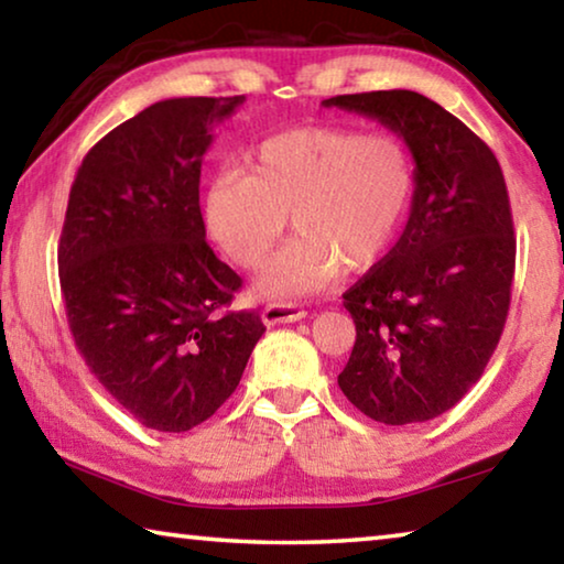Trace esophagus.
I'll return each instance as SVG.
<instances>
[{"instance_id": "esophagus-1", "label": "esophagus", "mask_w": 564, "mask_h": 564, "mask_svg": "<svg viewBox=\"0 0 564 564\" xmlns=\"http://www.w3.org/2000/svg\"><path fill=\"white\" fill-rule=\"evenodd\" d=\"M263 324L265 326H279V324H293V321L306 318V311L296 303H268L263 308Z\"/></svg>"}]
</instances>
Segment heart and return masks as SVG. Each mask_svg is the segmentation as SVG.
Here are the masks:
<instances>
[{"mask_svg": "<svg viewBox=\"0 0 564 564\" xmlns=\"http://www.w3.org/2000/svg\"><path fill=\"white\" fill-rule=\"evenodd\" d=\"M414 195V165L391 135L301 128L263 140L243 167L210 177L203 213L210 236L238 265L258 268L285 234L299 236L263 268L268 299L321 291L364 271L394 243Z\"/></svg>", "mask_w": 564, "mask_h": 564, "instance_id": "1", "label": "heart"}]
</instances>
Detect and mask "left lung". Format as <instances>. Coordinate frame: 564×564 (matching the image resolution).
<instances>
[{
  "label": "left lung",
  "mask_w": 564,
  "mask_h": 564,
  "mask_svg": "<svg viewBox=\"0 0 564 564\" xmlns=\"http://www.w3.org/2000/svg\"><path fill=\"white\" fill-rule=\"evenodd\" d=\"M324 105L379 120L414 158L404 234L344 293L356 341L338 387L373 422H429L475 387L502 336L517 253L502 167L467 124L411 89Z\"/></svg>",
  "instance_id": "8db88e82"
}]
</instances>
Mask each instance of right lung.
Returning a JSON list of instances; mask_svg holds the SVG:
<instances>
[{"label": "right lung", "instance_id": "add662e5", "mask_svg": "<svg viewBox=\"0 0 564 564\" xmlns=\"http://www.w3.org/2000/svg\"><path fill=\"white\" fill-rule=\"evenodd\" d=\"M246 97H170L85 155L59 238L69 330L89 371L155 432H187L234 394L263 336L223 311L240 275L205 243L200 165Z\"/></svg>", "mask_w": 564, "mask_h": 564}]
</instances>
